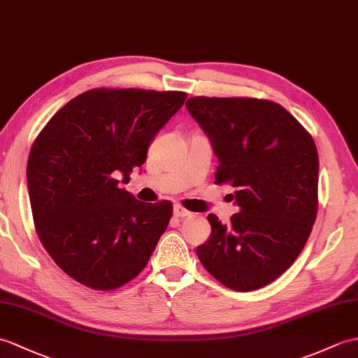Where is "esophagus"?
Instances as JSON below:
<instances>
[{"instance_id":"34e87169","label":"esophagus","mask_w":358,"mask_h":358,"mask_svg":"<svg viewBox=\"0 0 358 358\" xmlns=\"http://www.w3.org/2000/svg\"><path fill=\"white\" fill-rule=\"evenodd\" d=\"M173 215H176L177 218H186V217H190V212L187 209H185V207L177 204L173 206Z\"/></svg>"}]
</instances>
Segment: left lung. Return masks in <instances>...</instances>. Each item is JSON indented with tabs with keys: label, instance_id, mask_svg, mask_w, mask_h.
Instances as JSON below:
<instances>
[{
	"label": "left lung",
	"instance_id": "left-lung-1",
	"mask_svg": "<svg viewBox=\"0 0 358 358\" xmlns=\"http://www.w3.org/2000/svg\"><path fill=\"white\" fill-rule=\"evenodd\" d=\"M187 111L212 140L217 185L235 187L239 213L196 248L203 267L235 292H252L292 267L317 217L319 155L284 106L255 97H190Z\"/></svg>",
	"mask_w": 358,
	"mask_h": 358
}]
</instances>
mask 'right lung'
<instances>
[{
    "label": "right lung",
    "instance_id": "right-lung-1",
    "mask_svg": "<svg viewBox=\"0 0 358 358\" xmlns=\"http://www.w3.org/2000/svg\"><path fill=\"white\" fill-rule=\"evenodd\" d=\"M182 91L94 88L64 105L39 132L27 162L36 234L79 284L110 292L146 267L168 229L172 203H141L119 187L185 103Z\"/></svg>",
    "mask_w": 358,
    "mask_h": 358
}]
</instances>
